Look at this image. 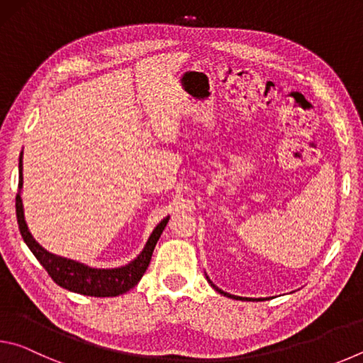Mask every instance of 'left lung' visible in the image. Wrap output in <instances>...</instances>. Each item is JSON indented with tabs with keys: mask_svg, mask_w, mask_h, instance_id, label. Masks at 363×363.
Returning a JSON list of instances; mask_svg holds the SVG:
<instances>
[{
	"mask_svg": "<svg viewBox=\"0 0 363 363\" xmlns=\"http://www.w3.org/2000/svg\"><path fill=\"white\" fill-rule=\"evenodd\" d=\"M213 285V284H211ZM214 286V285H213ZM216 288V286H214ZM216 290L220 293V294H224V296H229V298H233V299H243V298H240V296H233V294H229V293H225V291H223V290H219V288H216Z\"/></svg>",
	"mask_w": 363,
	"mask_h": 363,
	"instance_id": "1",
	"label": "left lung"
}]
</instances>
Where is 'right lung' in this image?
Segmentation results:
<instances>
[{
  "instance_id": "right-lung-1",
  "label": "right lung",
  "mask_w": 363,
  "mask_h": 363,
  "mask_svg": "<svg viewBox=\"0 0 363 363\" xmlns=\"http://www.w3.org/2000/svg\"><path fill=\"white\" fill-rule=\"evenodd\" d=\"M21 189H22V155L19 158V192L16 195V214H17V224H19V230L22 233L23 242L27 247L32 250L36 259L40 261L43 267L48 270L49 277H51L59 286L65 288V290L86 294V296H97V298H108V296H118L139 284L143 279L144 272L149 267L152 253L155 250V245L158 242L160 235L164 230L168 224L169 218H164L160 223L155 230L147 242L145 248L136 259L118 269H93L79 264L77 261L67 259V257H60L52 253H49L41 245L35 240L30 233L28 227L23 219V208H22V199H21Z\"/></svg>"
}]
</instances>
